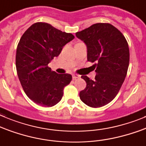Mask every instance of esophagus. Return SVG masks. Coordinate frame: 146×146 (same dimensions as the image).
Returning <instances> with one entry per match:
<instances>
[{
	"instance_id": "34e87169",
	"label": "esophagus",
	"mask_w": 146,
	"mask_h": 146,
	"mask_svg": "<svg viewBox=\"0 0 146 146\" xmlns=\"http://www.w3.org/2000/svg\"><path fill=\"white\" fill-rule=\"evenodd\" d=\"M72 77H73V79H74V80H76V79H78V78H80V76L79 75V74H72Z\"/></svg>"
}]
</instances>
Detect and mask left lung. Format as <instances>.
Returning a JSON list of instances; mask_svg holds the SVG:
<instances>
[{
    "label": "left lung",
    "instance_id": "1",
    "mask_svg": "<svg viewBox=\"0 0 146 146\" xmlns=\"http://www.w3.org/2000/svg\"><path fill=\"white\" fill-rule=\"evenodd\" d=\"M87 48V61L95 62V80L82 76L87 87L80 100L91 108L110 103L117 95L127 74L130 52L127 40L120 31L108 23H98L76 33Z\"/></svg>",
    "mask_w": 146,
    "mask_h": 146
}]
</instances>
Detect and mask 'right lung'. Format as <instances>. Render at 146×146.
I'll list each match as a JSON object with an SVG mask.
<instances>
[{
    "label": "right lung",
    "instance_id": "1",
    "mask_svg": "<svg viewBox=\"0 0 146 146\" xmlns=\"http://www.w3.org/2000/svg\"><path fill=\"white\" fill-rule=\"evenodd\" d=\"M74 38L43 22L31 25L21 38L16 55L17 74L23 91L37 105L49 108L62 100L72 77L57 74L48 64Z\"/></svg>",
    "mask_w": 146,
    "mask_h": 146
}]
</instances>
